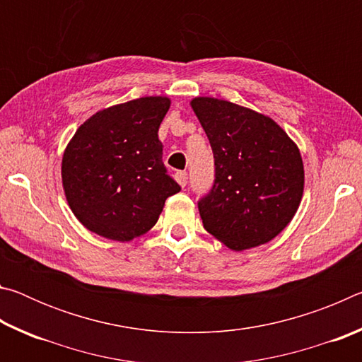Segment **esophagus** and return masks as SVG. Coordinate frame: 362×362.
Masks as SVG:
<instances>
[{"instance_id":"34e87169","label":"esophagus","mask_w":362,"mask_h":362,"mask_svg":"<svg viewBox=\"0 0 362 362\" xmlns=\"http://www.w3.org/2000/svg\"><path fill=\"white\" fill-rule=\"evenodd\" d=\"M175 180L179 182L180 187H185L188 182V174L185 173V170H179V173H175Z\"/></svg>"}]
</instances>
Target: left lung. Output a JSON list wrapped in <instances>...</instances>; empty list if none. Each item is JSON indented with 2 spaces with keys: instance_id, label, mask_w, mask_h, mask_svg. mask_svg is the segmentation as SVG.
<instances>
[{
  "instance_id": "obj_1",
  "label": "left lung",
  "mask_w": 362,
  "mask_h": 362,
  "mask_svg": "<svg viewBox=\"0 0 362 362\" xmlns=\"http://www.w3.org/2000/svg\"><path fill=\"white\" fill-rule=\"evenodd\" d=\"M193 112L214 153L216 179L198 201L204 228L233 250L272 241L303 194L297 145L268 116L236 103L196 97Z\"/></svg>"
}]
</instances>
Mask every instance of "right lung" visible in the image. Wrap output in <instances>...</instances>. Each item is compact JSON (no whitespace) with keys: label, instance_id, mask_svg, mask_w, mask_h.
Listing matches in <instances>:
<instances>
[{"label":"right lung","instance_id":"add662e5","mask_svg":"<svg viewBox=\"0 0 362 362\" xmlns=\"http://www.w3.org/2000/svg\"><path fill=\"white\" fill-rule=\"evenodd\" d=\"M169 107L168 97H140L100 110L78 127L62 158V183L70 209L89 231L131 241L180 192L158 139Z\"/></svg>","mask_w":362,"mask_h":362}]
</instances>
